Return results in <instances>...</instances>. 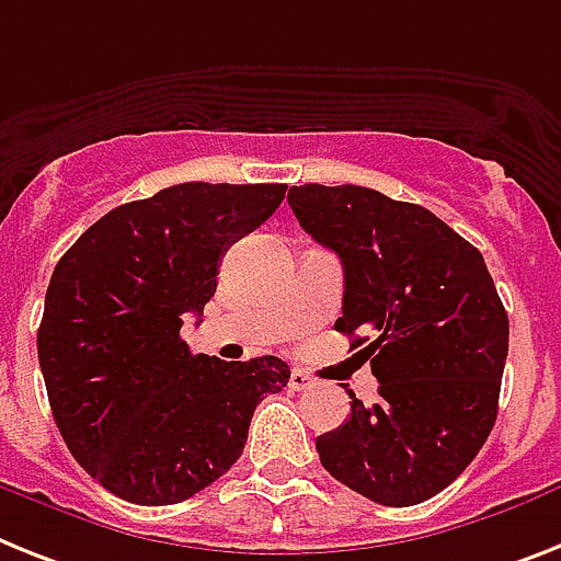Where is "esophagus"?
I'll return each mask as SVG.
<instances>
[{
  "instance_id": "1",
  "label": "esophagus",
  "mask_w": 561,
  "mask_h": 561,
  "mask_svg": "<svg viewBox=\"0 0 561 561\" xmlns=\"http://www.w3.org/2000/svg\"><path fill=\"white\" fill-rule=\"evenodd\" d=\"M312 378H309L307 373H304V369H291V375H289V387L295 392H307L309 387H312Z\"/></svg>"
}]
</instances>
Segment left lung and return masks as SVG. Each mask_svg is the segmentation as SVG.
Wrapping results in <instances>:
<instances>
[{"label": "left lung", "instance_id": "obj_1", "mask_svg": "<svg viewBox=\"0 0 561 561\" xmlns=\"http://www.w3.org/2000/svg\"><path fill=\"white\" fill-rule=\"evenodd\" d=\"M304 231L344 263L335 330L368 346L378 404L314 447L327 473L387 507H410L461 476L496 424L507 312L484 257L430 208L364 186L289 188Z\"/></svg>", "mask_w": 561, "mask_h": 561}]
</instances>
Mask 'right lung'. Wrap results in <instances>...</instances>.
<instances>
[{
	"instance_id": "1",
	"label": "right lung",
	"mask_w": 561,
	"mask_h": 561,
	"mask_svg": "<svg viewBox=\"0 0 561 561\" xmlns=\"http://www.w3.org/2000/svg\"><path fill=\"white\" fill-rule=\"evenodd\" d=\"M284 183H180L111 208L59 257L36 350L71 456L108 493L178 504L229 470L254 407L289 381L275 355L220 360L180 337L234 240L275 215Z\"/></svg>"
}]
</instances>
